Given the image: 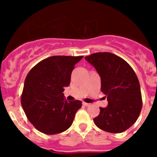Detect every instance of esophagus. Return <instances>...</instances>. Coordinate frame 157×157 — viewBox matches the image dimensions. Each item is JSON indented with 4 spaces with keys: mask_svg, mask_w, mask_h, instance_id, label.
Masks as SVG:
<instances>
[{
    "mask_svg": "<svg viewBox=\"0 0 157 157\" xmlns=\"http://www.w3.org/2000/svg\"><path fill=\"white\" fill-rule=\"evenodd\" d=\"M82 105H85V106H89L90 105V103H87V102H82Z\"/></svg>",
    "mask_w": 157,
    "mask_h": 157,
    "instance_id": "esophagus-1",
    "label": "esophagus"
}]
</instances>
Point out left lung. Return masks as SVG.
I'll return each mask as SVG.
<instances>
[{"instance_id":"1","label":"left lung","mask_w":157,"mask_h":157,"mask_svg":"<svg viewBox=\"0 0 157 157\" xmlns=\"http://www.w3.org/2000/svg\"><path fill=\"white\" fill-rule=\"evenodd\" d=\"M101 77V91L109 102L100 108L94 122L99 128L109 133H122L136 121L142 100L136 73L125 60L109 52H97L85 57Z\"/></svg>"}]
</instances>
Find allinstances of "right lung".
Wrapping results in <instances>:
<instances>
[{
	"instance_id": "right-lung-1",
	"label": "right lung",
	"mask_w": 157,
	"mask_h": 157,
	"mask_svg": "<svg viewBox=\"0 0 157 157\" xmlns=\"http://www.w3.org/2000/svg\"><path fill=\"white\" fill-rule=\"evenodd\" d=\"M82 57L52 56L29 71L21 101L27 119L37 130L56 134L71 125L82 102L66 101L63 92L69 86L75 64Z\"/></svg>"
}]
</instances>
